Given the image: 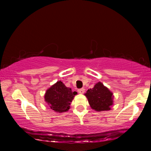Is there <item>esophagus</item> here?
I'll return each mask as SVG.
<instances>
[{
  "instance_id": "1",
  "label": "esophagus",
  "mask_w": 151,
  "mask_h": 151,
  "mask_svg": "<svg viewBox=\"0 0 151 151\" xmlns=\"http://www.w3.org/2000/svg\"><path fill=\"white\" fill-rule=\"evenodd\" d=\"M78 92L80 94H83L84 93H85V88H80V89H78Z\"/></svg>"
}]
</instances>
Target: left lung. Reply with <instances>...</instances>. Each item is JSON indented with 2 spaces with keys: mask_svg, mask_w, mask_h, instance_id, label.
Returning <instances> with one entry per match:
<instances>
[{
  "mask_svg": "<svg viewBox=\"0 0 151 151\" xmlns=\"http://www.w3.org/2000/svg\"><path fill=\"white\" fill-rule=\"evenodd\" d=\"M85 95L91 108L96 111H109L113 104V94L101 82L88 89Z\"/></svg>",
  "mask_w": 151,
  "mask_h": 151,
  "instance_id": "8db88e82",
  "label": "left lung"
}]
</instances>
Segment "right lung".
<instances>
[{"mask_svg":"<svg viewBox=\"0 0 151 151\" xmlns=\"http://www.w3.org/2000/svg\"><path fill=\"white\" fill-rule=\"evenodd\" d=\"M76 94V92H73L71 88L66 87L63 82L58 81L46 91L45 101L51 109L61 113L68 111L70 103Z\"/></svg>","mask_w":151,"mask_h":151,"instance_id":"obj_1","label":"right lung"}]
</instances>
